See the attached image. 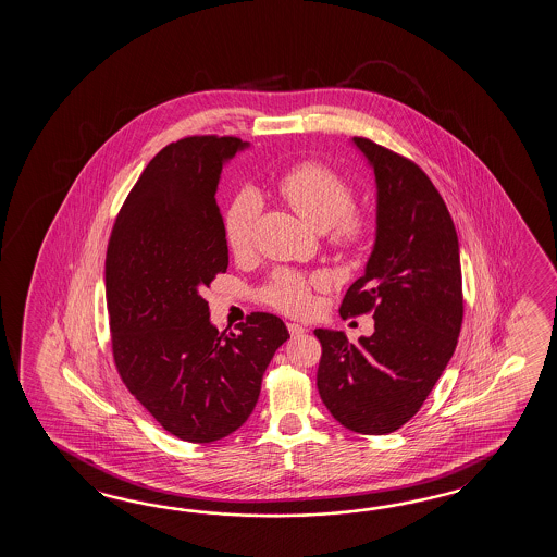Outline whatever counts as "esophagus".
<instances>
[{
    "label": "esophagus",
    "instance_id": "esophagus-1",
    "mask_svg": "<svg viewBox=\"0 0 557 557\" xmlns=\"http://www.w3.org/2000/svg\"><path fill=\"white\" fill-rule=\"evenodd\" d=\"M286 329L290 332V336H300V334L307 332V329L302 324H298V322H286Z\"/></svg>",
    "mask_w": 557,
    "mask_h": 557
}]
</instances>
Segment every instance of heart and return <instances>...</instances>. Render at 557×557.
Segmentation results:
<instances>
[{
	"label": "heart",
	"mask_w": 557,
	"mask_h": 557,
	"mask_svg": "<svg viewBox=\"0 0 557 557\" xmlns=\"http://www.w3.org/2000/svg\"><path fill=\"white\" fill-rule=\"evenodd\" d=\"M274 193L308 226L331 233V245L341 252H352L367 243L372 233V214L352 207L355 187L331 166L305 161L284 171L274 181ZM259 214V199L252 190H240L225 214L226 247L233 255L250 249L252 228ZM322 274H305L278 269L262 284L259 296L269 307L286 314H305L314 305V290L324 286Z\"/></svg>",
	"instance_id": "b5f03b06"
}]
</instances>
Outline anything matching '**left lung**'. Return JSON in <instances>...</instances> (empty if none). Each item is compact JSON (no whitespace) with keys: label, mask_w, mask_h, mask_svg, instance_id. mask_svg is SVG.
I'll return each mask as SVG.
<instances>
[{"label":"left lung","mask_w":557,"mask_h":557,"mask_svg":"<svg viewBox=\"0 0 557 557\" xmlns=\"http://www.w3.org/2000/svg\"><path fill=\"white\" fill-rule=\"evenodd\" d=\"M376 177V243L341 314L372 312L374 334L348 343L317 329V386L344 428L382 436L422 408L448 367L462 329L458 235L438 189L414 161L355 137Z\"/></svg>","instance_id":"obj_1"}]
</instances>
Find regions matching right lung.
Returning <instances> with one entry per match:
<instances>
[{"instance_id": "1", "label": "right lung", "mask_w": 557, "mask_h": 557, "mask_svg": "<svg viewBox=\"0 0 557 557\" xmlns=\"http://www.w3.org/2000/svg\"><path fill=\"white\" fill-rule=\"evenodd\" d=\"M247 145L216 135L166 145L127 195L107 245L119 376L169 434L193 444L225 438L247 422L264 370L290 338L269 312L249 314L237 334L219 332L202 298L228 267L216 185L226 159Z\"/></svg>"}]
</instances>
